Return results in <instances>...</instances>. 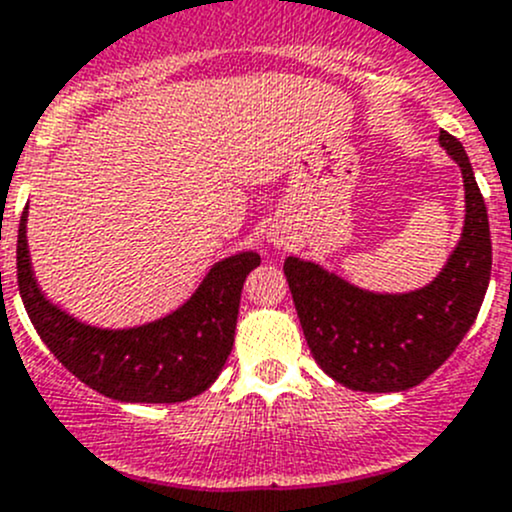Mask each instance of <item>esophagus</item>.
I'll use <instances>...</instances> for the list:
<instances>
[{"instance_id":"esophagus-1","label":"esophagus","mask_w":512,"mask_h":512,"mask_svg":"<svg viewBox=\"0 0 512 512\" xmlns=\"http://www.w3.org/2000/svg\"><path fill=\"white\" fill-rule=\"evenodd\" d=\"M275 242H277V245H282V242H285V240H282V237H275Z\"/></svg>"}]
</instances>
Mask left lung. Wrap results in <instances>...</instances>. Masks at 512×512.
I'll return each instance as SVG.
<instances>
[{"instance_id":"obj_1","label":"left lung","mask_w":512,"mask_h":512,"mask_svg":"<svg viewBox=\"0 0 512 512\" xmlns=\"http://www.w3.org/2000/svg\"><path fill=\"white\" fill-rule=\"evenodd\" d=\"M466 185V225L441 275L409 294H374L314 262L287 257L285 277L314 361L354 391L389 394L421 384L476 322L490 282L488 210L471 160L451 133L438 136Z\"/></svg>"}]
</instances>
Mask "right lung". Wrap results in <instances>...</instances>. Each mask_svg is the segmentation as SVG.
Instances as JSON below:
<instances>
[{"mask_svg": "<svg viewBox=\"0 0 512 512\" xmlns=\"http://www.w3.org/2000/svg\"><path fill=\"white\" fill-rule=\"evenodd\" d=\"M257 265V252L227 257L168 317L133 329H98L76 322L41 294L27 250V208L19 220V294L41 342L86 386L131 404L188 401L218 379L235 342L242 285Z\"/></svg>", "mask_w": 512, "mask_h": 512, "instance_id": "1", "label": "right lung"}]
</instances>
